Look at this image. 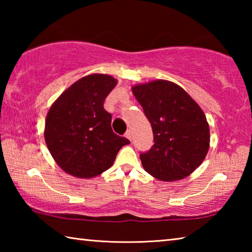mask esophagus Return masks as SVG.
I'll return each instance as SVG.
<instances>
[{
	"instance_id": "34e87169",
	"label": "esophagus",
	"mask_w": 252,
	"mask_h": 252,
	"mask_svg": "<svg viewBox=\"0 0 252 252\" xmlns=\"http://www.w3.org/2000/svg\"><path fill=\"white\" fill-rule=\"evenodd\" d=\"M126 136L131 141V139H132V132H131V130H127V131L126 132Z\"/></svg>"
}]
</instances>
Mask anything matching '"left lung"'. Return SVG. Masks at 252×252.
Returning <instances> with one entry per match:
<instances>
[{"label": "left lung", "instance_id": "left-lung-1", "mask_svg": "<svg viewBox=\"0 0 252 252\" xmlns=\"http://www.w3.org/2000/svg\"><path fill=\"white\" fill-rule=\"evenodd\" d=\"M151 123L153 147L140 155L144 170L170 182L190 176L206 158L210 129L202 109L183 89L167 80L132 87Z\"/></svg>", "mask_w": 252, "mask_h": 252}]
</instances>
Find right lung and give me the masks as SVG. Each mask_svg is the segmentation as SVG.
Listing matches in <instances>:
<instances>
[{
    "label": "right lung",
    "mask_w": 252,
    "mask_h": 252,
    "mask_svg": "<svg viewBox=\"0 0 252 252\" xmlns=\"http://www.w3.org/2000/svg\"><path fill=\"white\" fill-rule=\"evenodd\" d=\"M118 81L108 74L83 76L51 105L45 119L44 139L51 156L63 171L90 179L111 168L118 152L129 144L111 127L105 97Z\"/></svg>",
    "instance_id": "right-lung-1"
}]
</instances>
